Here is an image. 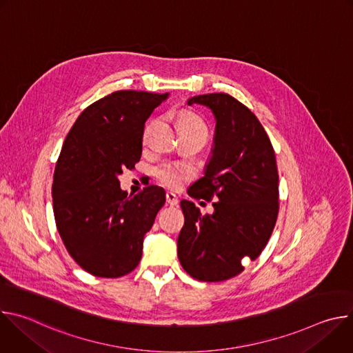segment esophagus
I'll list each match as a JSON object with an SVG mask.
<instances>
[{
    "label": "esophagus",
    "instance_id": "obj_1",
    "mask_svg": "<svg viewBox=\"0 0 353 353\" xmlns=\"http://www.w3.org/2000/svg\"><path fill=\"white\" fill-rule=\"evenodd\" d=\"M166 203H168V205H170V207L177 205V204H179V198H177V195H176L174 192L168 191V192H166Z\"/></svg>",
    "mask_w": 353,
    "mask_h": 353
}]
</instances>
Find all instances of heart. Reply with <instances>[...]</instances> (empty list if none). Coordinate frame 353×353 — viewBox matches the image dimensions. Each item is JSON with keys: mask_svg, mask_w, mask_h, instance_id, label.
<instances>
[{"mask_svg": "<svg viewBox=\"0 0 353 353\" xmlns=\"http://www.w3.org/2000/svg\"><path fill=\"white\" fill-rule=\"evenodd\" d=\"M179 128H180V131L194 130V131H203L207 134V127L203 123V120L188 112H185L180 116ZM148 134H149V127H146V130L143 132V139L148 138ZM155 177L161 184H163L166 187L179 188L187 180H190L192 177V172H191V169L181 166V165L162 163L155 169Z\"/></svg>", "mask_w": 353, "mask_h": 353, "instance_id": "1", "label": "heart"}]
</instances>
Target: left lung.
<instances>
[{
  "label": "left lung",
  "instance_id": "8db88e82",
  "mask_svg": "<svg viewBox=\"0 0 353 353\" xmlns=\"http://www.w3.org/2000/svg\"><path fill=\"white\" fill-rule=\"evenodd\" d=\"M187 103L210 108L216 120L214 155L188 195L215 201L212 215L181 201L185 221L177 256L194 279L221 282L239 275L245 261L256 260L271 237L279 211L276 159L256 114L233 96L199 94Z\"/></svg>",
  "mask_w": 353,
  "mask_h": 353
}]
</instances>
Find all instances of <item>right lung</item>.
<instances>
[{
  "label": "right lung",
  "mask_w": 353,
  "mask_h": 353,
  "mask_svg": "<svg viewBox=\"0 0 353 353\" xmlns=\"http://www.w3.org/2000/svg\"><path fill=\"white\" fill-rule=\"evenodd\" d=\"M166 97L113 92L88 106L64 141L52 188L56 226L70 256L93 276L130 274L165 205L163 188L128 196L119 176L139 162L145 121Z\"/></svg>",
  "instance_id": "obj_1"
}]
</instances>
